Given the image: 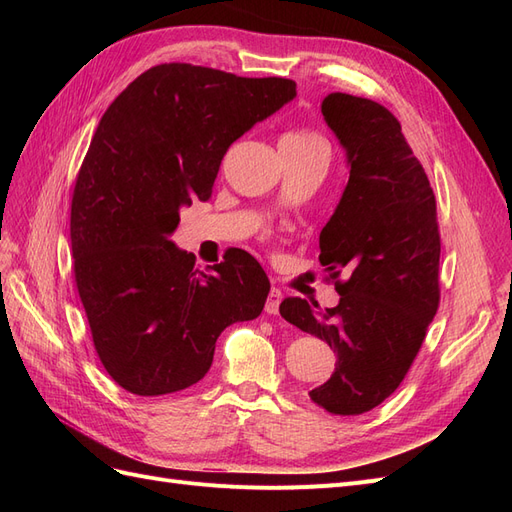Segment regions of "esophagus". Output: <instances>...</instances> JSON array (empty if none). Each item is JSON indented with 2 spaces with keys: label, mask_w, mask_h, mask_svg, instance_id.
<instances>
[{
  "label": "esophagus",
  "mask_w": 512,
  "mask_h": 512,
  "mask_svg": "<svg viewBox=\"0 0 512 512\" xmlns=\"http://www.w3.org/2000/svg\"><path fill=\"white\" fill-rule=\"evenodd\" d=\"M282 299H284L282 290H280V288H271L269 297H267V303H265V312L275 316L277 312H280V303H282Z\"/></svg>",
  "instance_id": "34e87169"
}]
</instances>
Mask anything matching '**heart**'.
<instances>
[{"label": "heart", "mask_w": 512, "mask_h": 512, "mask_svg": "<svg viewBox=\"0 0 512 512\" xmlns=\"http://www.w3.org/2000/svg\"><path fill=\"white\" fill-rule=\"evenodd\" d=\"M282 138H286V141H322L320 136H316L314 132H307V130H294V132H288L284 134Z\"/></svg>", "instance_id": "obj_1"}]
</instances>
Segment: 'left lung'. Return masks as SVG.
<instances>
[{
  "instance_id": "left-lung-1",
  "label": "left lung",
  "mask_w": 512,
  "mask_h": 512,
  "mask_svg": "<svg viewBox=\"0 0 512 512\" xmlns=\"http://www.w3.org/2000/svg\"><path fill=\"white\" fill-rule=\"evenodd\" d=\"M322 115L346 149L348 185L320 232V265L339 303L288 297L280 314L337 354L333 376L309 391L331 414L380 406L406 378L440 303L436 196L399 121L382 104L329 94Z\"/></svg>"
}]
</instances>
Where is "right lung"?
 Returning <instances> with one entry per match:
<instances>
[{
    "label": "right lung",
    "instance_id": "obj_1",
    "mask_svg": "<svg viewBox=\"0 0 512 512\" xmlns=\"http://www.w3.org/2000/svg\"><path fill=\"white\" fill-rule=\"evenodd\" d=\"M294 96L280 76L160 64L106 108L76 177L70 239L96 352L121 389H188L220 333L260 316L271 286L254 256L232 250L203 273L170 235L181 207L211 198L228 147Z\"/></svg>",
    "mask_w": 512,
    "mask_h": 512
}]
</instances>
